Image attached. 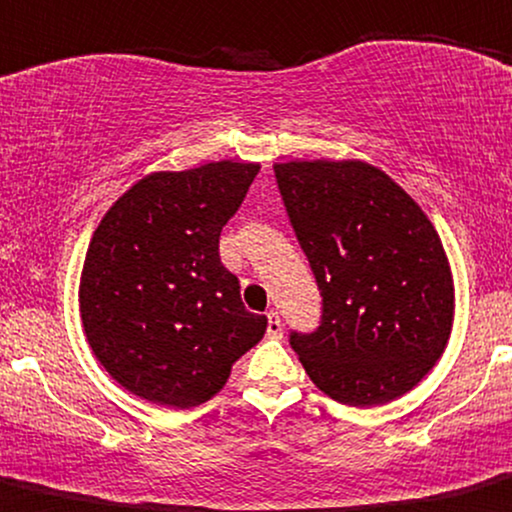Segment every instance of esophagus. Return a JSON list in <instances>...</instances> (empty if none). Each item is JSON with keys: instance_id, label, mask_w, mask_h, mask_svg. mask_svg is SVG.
<instances>
[{"instance_id": "34e87169", "label": "esophagus", "mask_w": 512, "mask_h": 512, "mask_svg": "<svg viewBox=\"0 0 512 512\" xmlns=\"http://www.w3.org/2000/svg\"><path fill=\"white\" fill-rule=\"evenodd\" d=\"M267 336L282 338V319H279L277 311H270V314H267Z\"/></svg>"}]
</instances>
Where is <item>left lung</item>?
<instances>
[{
    "instance_id": "left-lung-1",
    "label": "left lung",
    "mask_w": 512,
    "mask_h": 512,
    "mask_svg": "<svg viewBox=\"0 0 512 512\" xmlns=\"http://www.w3.org/2000/svg\"><path fill=\"white\" fill-rule=\"evenodd\" d=\"M274 176L324 299L319 328L289 336L306 375L343 405L397 400L434 368L454 321L432 220L365 161H289Z\"/></svg>"
}]
</instances>
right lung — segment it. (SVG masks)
<instances>
[{
    "label": "right lung",
    "instance_id": "obj_1",
    "mask_svg": "<svg viewBox=\"0 0 512 512\" xmlns=\"http://www.w3.org/2000/svg\"><path fill=\"white\" fill-rule=\"evenodd\" d=\"M260 164L213 161L137 181L100 220L80 274V319L102 368L154 405L188 410L228 383L267 328L220 262Z\"/></svg>",
    "mask_w": 512,
    "mask_h": 512
}]
</instances>
